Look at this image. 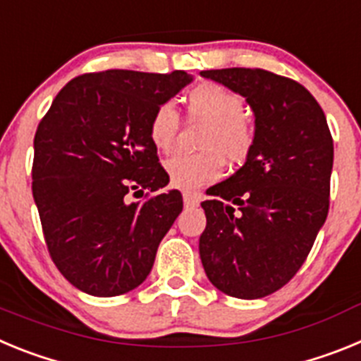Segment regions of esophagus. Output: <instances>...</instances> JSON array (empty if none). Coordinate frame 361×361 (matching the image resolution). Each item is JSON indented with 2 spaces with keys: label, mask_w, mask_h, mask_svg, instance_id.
Returning <instances> with one entry per match:
<instances>
[{
  "label": "esophagus",
  "mask_w": 361,
  "mask_h": 361,
  "mask_svg": "<svg viewBox=\"0 0 361 361\" xmlns=\"http://www.w3.org/2000/svg\"><path fill=\"white\" fill-rule=\"evenodd\" d=\"M184 206L186 208H195V206H199L200 200H202V195L200 193H191V191H184Z\"/></svg>",
  "instance_id": "1"
}]
</instances>
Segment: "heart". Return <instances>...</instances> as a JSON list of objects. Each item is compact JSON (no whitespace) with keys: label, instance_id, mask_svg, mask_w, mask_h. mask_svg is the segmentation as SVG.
Wrapping results in <instances>:
<instances>
[{"label":"heart","instance_id":"1","mask_svg":"<svg viewBox=\"0 0 361 361\" xmlns=\"http://www.w3.org/2000/svg\"><path fill=\"white\" fill-rule=\"evenodd\" d=\"M186 116L206 123L193 155H175L166 161V173L171 186L197 190L219 180L224 173V161L240 166L250 159L257 141L255 124L242 114L244 99L219 82H199L184 95ZM180 119L170 103L155 108L148 123L149 142L161 153H170L177 141Z\"/></svg>","mask_w":361,"mask_h":361}]
</instances>
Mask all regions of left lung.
<instances>
[{"mask_svg":"<svg viewBox=\"0 0 361 361\" xmlns=\"http://www.w3.org/2000/svg\"><path fill=\"white\" fill-rule=\"evenodd\" d=\"M255 111L250 159L204 200L199 253L209 282L235 298L283 288L305 262L329 212L333 137L307 88L262 68L204 70Z\"/></svg>","mask_w":361,"mask_h":361,"instance_id":"1","label":"left lung"}]
</instances>
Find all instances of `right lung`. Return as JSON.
Returning <instances> with one entry per match:
<instances>
[{"instance_id":"obj_1","label":"right lung","mask_w":361,"mask_h":361,"mask_svg":"<svg viewBox=\"0 0 361 361\" xmlns=\"http://www.w3.org/2000/svg\"><path fill=\"white\" fill-rule=\"evenodd\" d=\"M190 81L183 70L82 73L63 86L37 124L32 193L44 242L61 275L88 295L117 296L141 286L183 212V195L162 191L170 177L148 123ZM145 189V201L128 202L130 190Z\"/></svg>"}]
</instances>
